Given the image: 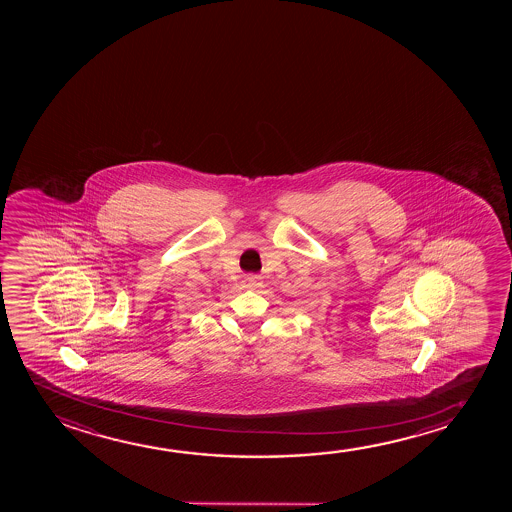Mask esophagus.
<instances>
[{
    "label": "esophagus",
    "mask_w": 512,
    "mask_h": 512,
    "mask_svg": "<svg viewBox=\"0 0 512 512\" xmlns=\"http://www.w3.org/2000/svg\"><path fill=\"white\" fill-rule=\"evenodd\" d=\"M246 287L248 288H257L260 285V278L257 274H248L245 278Z\"/></svg>",
    "instance_id": "1"
}]
</instances>
